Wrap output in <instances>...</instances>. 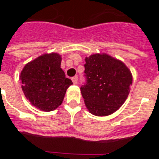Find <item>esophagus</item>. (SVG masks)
<instances>
[{"mask_svg": "<svg viewBox=\"0 0 159 159\" xmlns=\"http://www.w3.org/2000/svg\"><path fill=\"white\" fill-rule=\"evenodd\" d=\"M71 80H72L73 84H76L77 82H78V77H77V76L72 77V78H71Z\"/></svg>", "mask_w": 159, "mask_h": 159, "instance_id": "1", "label": "esophagus"}]
</instances>
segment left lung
Returning <instances> with one entry per match:
<instances>
[{
	"mask_svg": "<svg viewBox=\"0 0 159 159\" xmlns=\"http://www.w3.org/2000/svg\"><path fill=\"white\" fill-rule=\"evenodd\" d=\"M85 81L80 88L85 105L92 114L106 116L114 113L127 99L132 75L124 64L107 54L85 59Z\"/></svg>",
	"mask_w": 159,
	"mask_h": 159,
	"instance_id": "1",
	"label": "left lung"
}]
</instances>
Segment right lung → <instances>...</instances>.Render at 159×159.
Here are the masks:
<instances>
[{
  "label": "right lung",
  "mask_w": 159,
  "mask_h": 159,
  "mask_svg": "<svg viewBox=\"0 0 159 159\" xmlns=\"http://www.w3.org/2000/svg\"><path fill=\"white\" fill-rule=\"evenodd\" d=\"M57 53L44 54L25 66L20 73L22 90L33 106L44 111L57 109L72 82L60 67Z\"/></svg>",
  "instance_id": "right-lung-1"
}]
</instances>
